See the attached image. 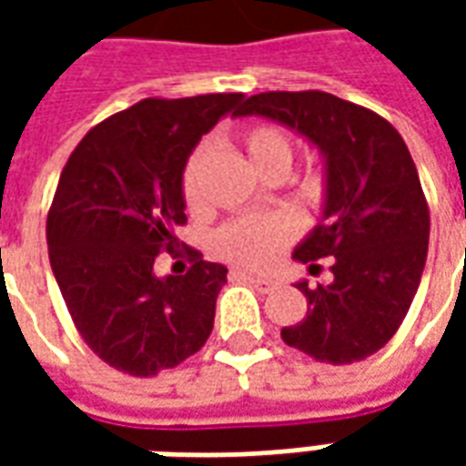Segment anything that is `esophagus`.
Masks as SVG:
<instances>
[{"mask_svg":"<svg viewBox=\"0 0 466 466\" xmlns=\"http://www.w3.org/2000/svg\"><path fill=\"white\" fill-rule=\"evenodd\" d=\"M234 279H242V282L252 284L254 289H259V292H272L274 287H279V279H274V277H259V274L252 272H234Z\"/></svg>","mask_w":466,"mask_h":466,"instance_id":"1","label":"esophagus"}]
</instances>
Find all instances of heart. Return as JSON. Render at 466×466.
<instances>
[{"instance_id":"heart-1","label":"heart","mask_w":466,"mask_h":466,"mask_svg":"<svg viewBox=\"0 0 466 466\" xmlns=\"http://www.w3.org/2000/svg\"><path fill=\"white\" fill-rule=\"evenodd\" d=\"M249 162L259 172L272 169H289L292 164V139L284 129L274 124H249L239 137ZM207 164V152L197 149L189 154L182 172V197L189 209L202 204V174ZM297 234V222L287 214H269V217H244L219 229L214 247L224 259L252 269H262L279 257L287 244Z\"/></svg>"}]
</instances>
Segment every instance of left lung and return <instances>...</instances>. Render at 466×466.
<instances>
[{"label": "left lung", "instance_id": "8db88e82", "mask_svg": "<svg viewBox=\"0 0 466 466\" xmlns=\"http://www.w3.org/2000/svg\"><path fill=\"white\" fill-rule=\"evenodd\" d=\"M234 115L292 127L327 159L324 217L294 259L319 272L317 259L334 257V279L297 284L307 314L284 344L327 364L367 360L404 322L427 262L430 207L407 144L377 112L317 89L262 92Z\"/></svg>", "mask_w": 466, "mask_h": 466}]
</instances>
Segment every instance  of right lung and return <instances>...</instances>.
I'll return each mask as SVG.
<instances>
[{
    "label": "right lung",
    "mask_w": 466,
    "mask_h": 466,
    "mask_svg": "<svg viewBox=\"0 0 466 466\" xmlns=\"http://www.w3.org/2000/svg\"><path fill=\"white\" fill-rule=\"evenodd\" d=\"M244 95L149 96L85 134L46 214L49 262L76 332L109 367L154 377L202 350L227 267L177 252L187 224L182 172L202 134ZM184 247V244H182ZM162 251L193 267L157 278Z\"/></svg>",
    "instance_id": "add662e5"
}]
</instances>
